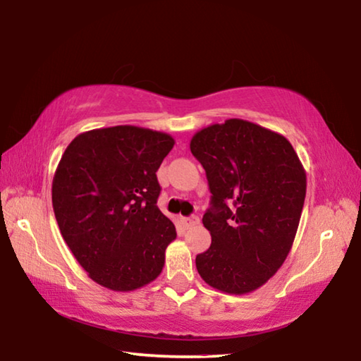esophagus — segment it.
I'll list each match as a JSON object with an SVG mask.
<instances>
[{
    "label": "esophagus",
    "instance_id": "1",
    "mask_svg": "<svg viewBox=\"0 0 361 361\" xmlns=\"http://www.w3.org/2000/svg\"><path fill=\"white\" fill-rule=\"evenodd\" d=\"M180 221H181L183 226H185V228H192V226L199 224V218L194 216V215L192 216H181Z\"/></svg>",
    "mask_w": 361,
    "mask_h": 361
}]
</instances>
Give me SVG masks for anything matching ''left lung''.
I'll return each mask as SVG.
<instances>
[{
    "mask_svg": "<svg viewBox=\"0 0 361 361\" xmlns=\"http://www.w3.org/2000/svg\"><path fill=\"white\" fill-rule=\"evenodd\" d=\"M189 146L212 192L202 218L212 245L195 256V267L219 291H255L295 240L305 199L302 164L283 135L243 119L205 127Z\"/></svg>",
    "mask_w": 361,
    "mask_h": 361,
    "instance_id": "1",
    "label": "left lung"
}]
</instances>
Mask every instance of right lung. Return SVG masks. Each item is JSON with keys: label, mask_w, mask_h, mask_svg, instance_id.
Wrapping results in <instances>:
<instances>
[{"label": "right lung", "mask_w": 361, "mask_h": 361, "mask_svg": "<svg viewBox=\"0 0 361 361\" xmlns=\"http://www.w3.org/2000/svg\"><path fill=\"white\" fill-rule=\"evenodd\" d=\"M175 140L164 132L116 126L78 135L52 181L63 240L89 277L132 291L162 272L175 224L159 210L156 172Z\"/></svg>", "instance_id": "add662e5"}]
</instances>
